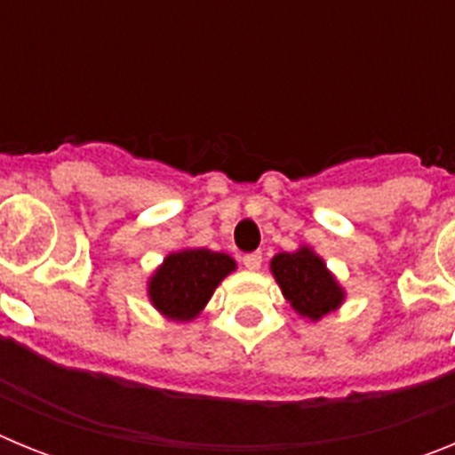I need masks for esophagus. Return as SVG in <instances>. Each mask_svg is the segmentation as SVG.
<instances>
[{
	"mask_svg": "<svg viewBox=\"0 0 455 455\" xmlns=\"http://www.w3.org/2000/svg\"><path fill=\"white\" fill-rule=\"evenodd\" d=\"M243 267L248 271H257V268L262 267V252H248V255H243Z\"/></svg>",
	"mask_w": 455,
	"mask_h": 455,
	"instance_id": "esophagus-1",
	"label": "esophagus"
}]
</instances>
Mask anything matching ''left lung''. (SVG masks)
Returning <instances> with one entry per match:
<instances>
[{
  "mask_svg": "<svg viewBox=\"0 0 455 455\" xmlns=\"http://www.w3.org/2000/svg\"><path fill=\"white\" fill-rule=\"evenodd\" d=\"M271 271L283 289L284 299L299 315L307 319H319L328 315L344 299L335 277L328 273L321 257H316L309 248L275 255Z\"/></svg>",
  "mask_w": 455,
  "mask_h": 455,
  "instance_id": "obj_1",
  "label": "left lung"
}]
</instances>
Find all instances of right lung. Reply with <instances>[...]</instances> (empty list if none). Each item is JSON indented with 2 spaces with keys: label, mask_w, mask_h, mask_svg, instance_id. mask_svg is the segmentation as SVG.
I'll list each match as a JSON object with an SVG mask.
<instances>
[{
  "label": "right lung",
  "mask_w": 455,
  "mask_h": 455,
  "mask_svg": "<svg viewBox=\"0 0 455 455\" xmlns=\"http://www.w3.org/2000/svg\"><path fill=\"white\" fill-rule=\"evenodd\" d=\"M230 271H235V259L223 252L204 248L172 252L150 280V299L171 319L188 321L198 316Z\"/></svg>",
  "instance_id": "1"
}]
</instances>
